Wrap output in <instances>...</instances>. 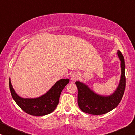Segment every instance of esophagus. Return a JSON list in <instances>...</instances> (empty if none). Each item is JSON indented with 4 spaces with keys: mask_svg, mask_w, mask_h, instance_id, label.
Here are the masks:
<instances>
[{
    "mask_svg": "<svg viewBox=\"0 0 135 135\" xmlns=\"http://www.w3.org/2000/svg\"><path fill=\"white\" fill-rule=\"evenodd\" d=\"M79 74L77 73H76V72H75V73H73V74H72V75H71V79L72 80L75 81V80H76L77 79L79 78Z\"/></svg>",
    "mask_w": 135,
    "mask_h": 135,
    "instance_id": "obj_1",
    "label": "esophagus"
}]
</instances>
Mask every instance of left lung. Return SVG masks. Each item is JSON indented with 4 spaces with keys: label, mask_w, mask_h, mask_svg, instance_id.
<instances>
[{
    "label": "left lung",
    "mask_w": 135,
    "mask_h": 135,
    "mask_svg": "<svg viewBox=\"0 0 135 135\" xmlns=\"http://www.w3.org/2000/svg\"><path fill=\"white\" fill-rule=\"evenodd\" d=\"M121 61V79L119 86L112 95L103 97L92 91L86 85L76 82L77 86V103L83 112L92 115H102L115 108L120 102L125 89V61L122 54L117 51Z\"/></svg>",
    "instance_id": "8db88e82"
}]
</instances>
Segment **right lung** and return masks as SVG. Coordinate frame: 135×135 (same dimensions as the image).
<instances>
[{
    "mask_svg": "<svg viewBox=\"0 0 135 135\" xmlns=\"http://www.w3.org/2000/svg\"><path fill=\"white\" fill-rule=\"evenodd\" d=\"M69 82L68 79H61L45 95L31 99L20 97L13 88L10 81L9 85L13 99L22 110L31 115L42 116L50 114L56 109L61 93Z\"/></svg>",
    "mask_w": 135,
    "mask_h": 135,
    "instance_id": "obj_1",
    "label": "right lung"
}]
</instances>
